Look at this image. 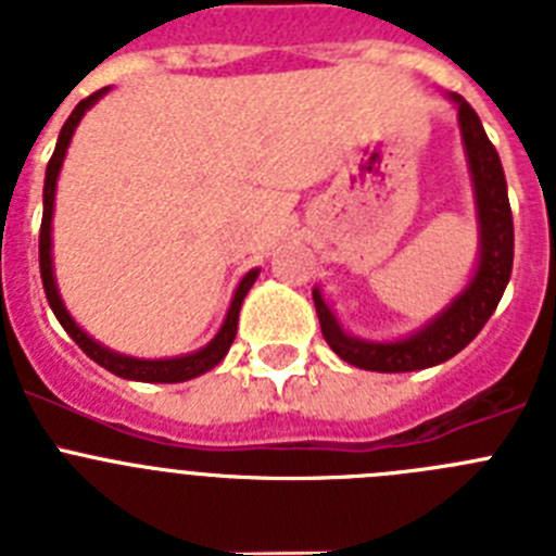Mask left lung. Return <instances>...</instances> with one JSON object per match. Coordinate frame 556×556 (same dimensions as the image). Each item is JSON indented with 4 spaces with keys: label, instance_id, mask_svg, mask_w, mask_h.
Wrapping results in <instances>:
<instances>
[{
    "label": "left lung",
    "instance_id": "obj_1",
    "mask_svg": "<svg viewBox=\"0 0 556 556\" xmlns=\"http://www.w3.org/2000/svg\"><path fill=\"white\" fill-rule=\"evenodd\" d=\"M451 100L459 105L462 141H465V150H468L470 175H473L476 186L481 228L479 267H476L473 281L468 283V289L437 320H431L424 331L412 333L409 339H401V342H362V339L348 337L339 328V323L333 320L331 308L326 306L323 294L314 289V308H317V317H320L323 337L342 362L362 367V370L409 372L448 362L462 348L470 345L476 333L484 328V323L493 317L501 294L509 283V275H513L515 228L504 166H501L498 152H495L493 141L488 139V132L481 127V119L476 116L473 108L459 94H454Z\"/></svg>",
    "mask_w": 556,
    "mask_h": 556
}]
</instances>
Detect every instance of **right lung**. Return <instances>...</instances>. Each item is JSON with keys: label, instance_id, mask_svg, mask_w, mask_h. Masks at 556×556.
<instances>
[{"label": "right lung", "instance_id": "add662e5", "mask_svg": "<svg viewBox=\"0 0 556 556\" xmlns=\"http://www.w3.org/2000/svg\"><path fill=\"white\" fill-rule=\"evenodd\" d=\"M105 91L108 88H100V91H94L91 97H86V100L77 102V108L72 111V116L66 119V125H63L61 136H58L55 152H52V159H49V164H47V180H43V217H41V233H38V264H41L43 292H47V301H49V306H52V312H55L58 323L66 328L68 337L75 339L86 356L94 358L97 365L105 367V370H111L113 376L130 378V381H150V384H178V381H189V378H194V376H203V372H208L211 367H217L219 362H223L225 353H228V348L233 345L236 326H239V308H242L244 294L250 292L253 281L258 278V269H250V273L242 278V283H239V289H236V294H233V303H230V308H228V317H225V323H223V328H219L217 337L211 339L203 351L189 353V356L152 358V362L150 358L122 356V353H113V351H108V348H102L100 342H94V339L88 337V333L83 331V328L77 326L72 317H68L66 306L61 303V294H58L55 278H52V253H49V248H52V205H55V184H58V172H61V164H63V155H66V147H68V141H72V132H75V127L80 125L83 113L94 105V102L100 100Z\"/></svg>", "mask_w": 556, "mask_h": 556}]
</instances>
